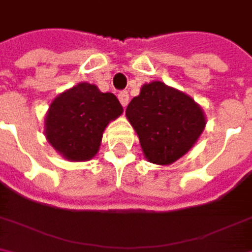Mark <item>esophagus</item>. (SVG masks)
Wrapping results in <instances>:
<instances>
[{"instance_id":"esophagus-1","label":"esophagus","mask_w":252,"mask_h":252,"mask_svg":"<svg viewBox=\"0 0 252 252\" xmlns=\"http://www.w3.org/2000/svg\"><path fill=\"white\" fill-rule=\"evenodd\" d=\"M118 98H119V101H121V104H122L124 107L128 104V100H130V97H128V93H127V91H119Z\"/></svg>"}]
</instances>
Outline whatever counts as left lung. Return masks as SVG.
I'll return each instance as SVG.
<instances>
[{
  "mask_svg": "<svg viewBox=\"0 0 252 252\" xmlns=\"http://www.w3.org/2000/svg\"><path fill=\"white\" fill-rule=\"evenodd\" d=\"M146 158L168 165L183 157L205 127L202 109L185 93L164 82L145 84L125 110Z\"/></svg>",
  "mask_w": 252,
  "mask_h": 252,
  "instance_id": "1",
  "label": "left lung"
}]
</instances>
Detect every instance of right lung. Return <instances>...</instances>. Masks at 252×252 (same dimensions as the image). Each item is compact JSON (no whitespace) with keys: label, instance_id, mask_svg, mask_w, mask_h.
Masks as SVG:
<instances>
[{"label":"right lung","instance_id":"obj_1","mask_svg":"<svg viewBox=\"0 0 252 252\" xmlns=\"http://www.w3.org/2000/svg\"><path fill=\"white\" fill-rule=\"evenodd\" d=\"M121 113L122 106L112 93H101L95 85L81 82L50 104L45 136L64 158L87 161L97 154L107 124Z\"/></svg>","mask_w":252,"mask_h":252}]
</instances>
